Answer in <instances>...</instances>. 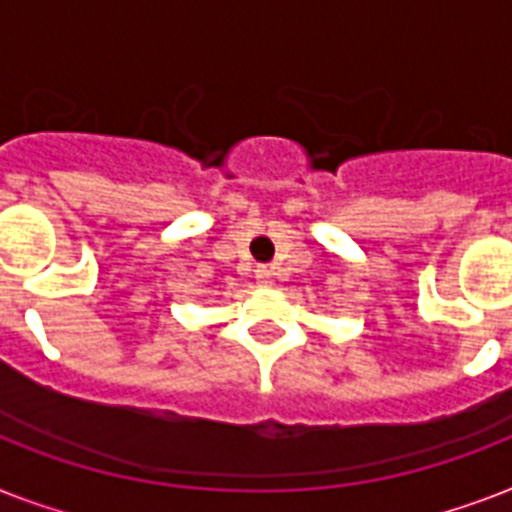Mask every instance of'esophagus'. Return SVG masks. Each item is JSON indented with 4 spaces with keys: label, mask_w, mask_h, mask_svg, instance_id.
I'll list each match as a JSON object with an SVG mask.
<instances>
[{
    "label": "esophagus",
    "mask_w": 512,
    "mask_h": 512,
    "mask_svg": "<svg viewBox=\"0 0 512 512\" xmlns=\"http://www.w3.org/2000/svg\"><path fill=\"white\" fill-rule=\"evenodd\" d=\"M255 279H257V284H263V287H268V284H271V279H273V271H271V268H268V265H257Z\"/></svg>",
    "instance_id": "34e87169"
}]
</instances>
